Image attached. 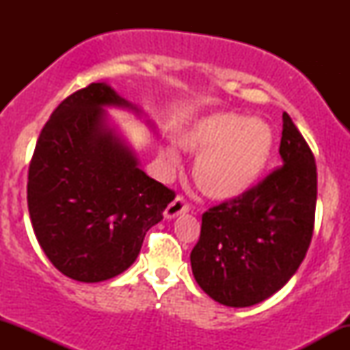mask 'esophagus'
<instances>
[{"label":"esophagus","mask_w":350,"mask_h":350,"mask_svg":"<svg viewBox=\"0 0 350 350\" xmlns=\"http://www.w3.org/2000/svg\"><path fill=\"white\" fill-rule=\"evenodd\" d=\"M187 211H189V204L186 202V199H184L183 196H176L174 200H171L170 206H167L166 211H164V217H166V219H174V217L184 214V212Z\"/></svg>","instance_id":"1"}]
</instances>
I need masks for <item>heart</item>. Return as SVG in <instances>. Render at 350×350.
<instances>
[{
  "label": "heart",
  "instance_id": "1",
  "mask_svg": "<svg viewBox=\"0 0 350 350\" xmlns=\"http://www.w3.org/2000/svg\"><path fill=\"white\" fill-rule=\"evenodd\" d=\"M179 144L198 154L192 179L202 194L214 200H230L255 186L267 170L275 150V131L265 120L220 111L192 123L180 133ZM161 159L174 170L179 152L174 146H166Z\"/></svg>",
  "mask_w": 350,
  "mask_h": 350
}]
</instances>
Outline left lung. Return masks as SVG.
Masks as SVG:
<instances>
[{
    "mask_svg": "<svg viewBox=\"0 0 350 350\" xmlns=\"http://www.w3.org/2000/svg\"><path fill=\"white\" fill-rule=\"evenodd\" d=\"M283 166L202 215L191 252L194 278L217 303L247 308L275 295L306 256L314 230V154L283 113Z\"/></svg>",
    "mask_w": 350,
    "mask_h": 350,
    "instance_id": "left-lung-1",
    "label": "left lung"
}]
</instances>
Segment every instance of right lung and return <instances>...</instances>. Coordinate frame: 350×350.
<instances>
[{"instance_id": "add662e5", "label": "right lung", "mask_w": 350, "mask_h": 350, "mask_svg": "<svg viewBox=\"0 0 350 350\" xmlns=\"http://www.w3.org/2000/svg\"><path fill=\"white\" fill-rule=\"evenodd\" d=\"M105 107L139 108L107 83L64 100L44 124L27 174L36 239L60 273L98 283L130 268L174 191L139 170Z\"/></svg>"}]
</instances>
